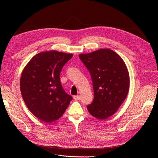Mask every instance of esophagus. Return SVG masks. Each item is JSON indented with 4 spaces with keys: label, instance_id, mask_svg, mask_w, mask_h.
Returning <instances> with one entry per match:
<instances>
[{
    "label": "esophagus",
    "instance_id": "obj_1",
    "mask_svg": "<svg viewBox=\"0 0 158 158\" xmlns=\"http://www.w3.org/2000/svg\"><path fill=\"white\" fill-rule=\"evenodd\" d=\"M73 98L75 99V100H76V101L79 100V99H80V96L79 95H75V96H73Z\"/></svg>",
    "mask_w": 158,
    "mask_h": 158
}]
</instances>
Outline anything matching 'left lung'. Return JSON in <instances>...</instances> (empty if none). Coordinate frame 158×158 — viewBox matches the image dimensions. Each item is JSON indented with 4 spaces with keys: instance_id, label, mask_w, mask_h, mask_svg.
Returning <instances> with one entry per match:
<instances>
[{
    "instance_id": "left-lung-1",
    "label": "left lung",
    "mask_w": 158,
    "mask_h": 158,
    "mask_svg": "<svg viewBox=\"0 0 158 158\" xmlns=\"http://www.w3.org/2000/svg\"><path fill=\"white\" fill-rule=\"evenodd\" d=\"M89 70L94 93L87 106L93 117L104 120L111 117L125 101L129 89V75L122 57L109 48L79 55Z\"/></svg>"
}]
</instances>
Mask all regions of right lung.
Returning <instances> with one entry per match:
<instances>
[{
  "instance_id": "add662e5",
  "label": "right lung",
  "mask_w": 158,
  "mask_h": 158,
  "mask_svg": "<svg viewBox=\"0 0 158 158\" xmlns=\"http://www.w3.org/2000/svg\"><path fill=\"white\" fill-rule=\"evenodd\" d=\"M72 56L56 51L40 52L22 71L20 88L23 101L41 121L49 123L59 119L72 100L64 91L60 77L63 66Z\"/></svg>"
}]
</instances>
